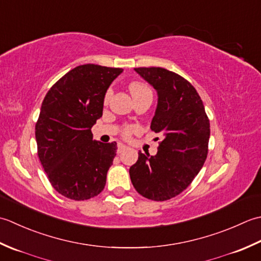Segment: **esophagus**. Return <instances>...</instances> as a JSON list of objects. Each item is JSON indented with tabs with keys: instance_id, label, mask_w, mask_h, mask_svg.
<instances>
[{
	"instance_id": "obj_1",
	"label": "esophagus",
	"mask_w": 261,
	"mask_h": 261,
	"mask_svg": "<svg viewBox=\"0 0 261 261\" xmlns=\"http://www.w3.org/2000/svg\"><path fill=\"white\" fill-rule=\"evenodd\" d=\"M127 148H128V146H126L125 144H118V153H121V152H124L125 150H127Z\"/></svg>"
}]
</instances>
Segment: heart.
I'll use <instances>...</instances> for the list:
<instances>
[{
	"label": "heart",
	"instance_id": "heart-1",
	"mask_svg": "<svg viewBox=\"0 0 261 261\" xmlns=\"http://www.w3.org/2000/svg\"><path fill=\"white\" fill-rule=\"evenodd\" d=\"M129 91H130V93L133 95V98H136V97H138V95H142V94H144V93L151 92V89L148 88L146 84L142 83V82H133V83H130V86H129ZM110 95H111V90H108L107 93H106L105 101H108L109 98H110ZM132 129L133 128H127L125 130V134L126 135H129Z\"/></svg>",
	"mask_w": 261,
	"mask_h": 261
}]
</instances>
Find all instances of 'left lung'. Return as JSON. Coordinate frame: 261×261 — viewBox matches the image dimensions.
I'll use <instances>...</instances> for the list:
<instances>
[{
  "label": "left lung",
  "mask_w": 261,
  "mask_h": 261,
  "mask_svg": "<svg viewBox=\"0 0 261 261\" xmlns=\"http://www.w3.org/2000/svg\"><path fill=\"white\" fill-rule=\"evenodd\" d=\"M136 73L155 89L158 105L151 129L163 135L155 155L138 152L129 169L143 197L163 201L188 187L208 152L210 120L199 94L182 76L162 67H138Z\"/></svg>",
  "instance_id": "obj_1"
}]
</instances>
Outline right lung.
<instances>
[{"label":"right lung","instance_id":"1","mask_svg":"<svg viewBox=\"0 0 261 261\" xmlns=\"http://www.w3.org/2000/svg\"><path fill=\"white\" fill-rule=\"evenodd\" d=\"M123 68L86 64L50 88L36 124L41 166L57 193L86 200L103 190L117 143L93 140L92 126L102 116L105 95Z\"/></svg>","mask_w":261,"mask_h":261}]
</instances>
